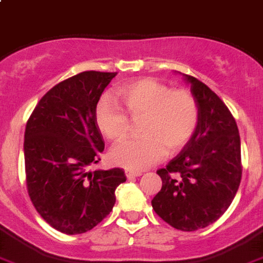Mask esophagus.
<instances>
[{"mask_svg": "<svg viewBox=\"0 0 263 263\" xmlns=\"http://www.w3.org/2000/svg\"><path fill=\"white\" fill-rule=\"evenodd\" d=\"M125 175H127L128 179H132V178H138V176L142 175V173H139V171H131V170H127V171H125Z\"/></svg>", "mask_w": 263, "mask_h": 263, "instance_id": "34e87169", "label": "esophagus"}]
</instances>
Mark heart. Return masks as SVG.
I'll list each match as a JSON object with an SVG mask.
<instances>
[{
    "label": "heart",
    "mask_w": 263,
    "mask_h": 263,
    "mask_svg": "<svg viewBox=\"0 0 263 263\" xmlns=\"http://www.w3.org/2000/svg\"><path fill=\"white\" fill-rule=\"evenodd\" d=\"M116 98L132 118H140L142 136L128 139L114 147L109 154L114 164L142 171L175 154L190 142L199 123L195 98L184 89H171L154 79H139L115 90ZM95 119L108 140L120 142L129 131V119L116 99L104 96L96 105Z\"/></svg>",
    "instance_id": "1"
}]
</instances>
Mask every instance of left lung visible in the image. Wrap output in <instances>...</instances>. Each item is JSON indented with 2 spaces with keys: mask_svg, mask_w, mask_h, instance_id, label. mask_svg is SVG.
I'll return each instance as SVG.
<instances>
[{
  "mask_svg": "<svg viewBox=\"0 0 263 263\" xmlns=\"http://www.w3.org/2000/svg\"><path fill=\"white\" fill-rule=\"evenodd\" d=\"M199 108V123L179 155L156 171L162 190L152 209L170 226L195 231L214 223L233 202L242 178L235 119L206 84L182 73Z\"/></svg>",
  "mask_w": 263,
  "mask_h": 263,
  "instance_id": "1",
  "label": "left lung"
}]
</instances>
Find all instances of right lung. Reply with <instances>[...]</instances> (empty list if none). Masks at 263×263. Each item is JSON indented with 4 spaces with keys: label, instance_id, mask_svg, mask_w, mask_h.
<instances>
[{
    "label": "right lung",
    "instance_id": "1",
    "mask_svg": "<svg viewBox=\"0 0 263 263\" xmlns=\"http://www.w3.org/2000/svg\"><path fill=\"white\" fill-rule=\"evenodd\" d=\"M116 72L87 70L44 95L26 123L24 156L33 206L53 229L87 233L111 213L115 190L125 182L121 168L98 170L104 140L95 109Z\"/></svg>",
    "mask_w": 263,
    "mask_h": 263
}]
</instances>
